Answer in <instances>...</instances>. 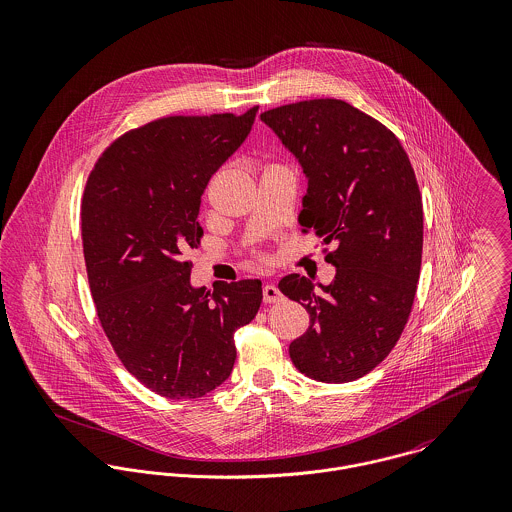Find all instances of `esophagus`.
Wrapping results in <instances>:
<instances>
[{"label": "esophagus", "mask_w": 512, "mask_h": 512, "mask_svg": "<svg viewBox=\"0 0 512 512\" xmlns=\"http://www.w3.org/2000/svg\"><path fill=\"white\" fill-rule=\"evenodd\" d=\"M262 295H264V301L266 303H278V301H282V292L276 288V286H272V284H266L264 288H262Z\"/></svg>", "instance_id": "1"}]
</instances>
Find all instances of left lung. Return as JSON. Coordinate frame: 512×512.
<instances>
[{"label": "left lung", "mask_w": 512, "mask_h": 512, "mask_svg": "<svg viewBox=\"0 0 512 512\" xmlns=\"http://www.w3.org/2000/svg\"><path fill=\"white\" fill-rule=\"evenodd\" d=\"M260 120L307 177L303 232L335 242L325 256L337 268L329 286L299 274L278 284L309 313L290 357L313 380H357L394 349L418 288L424 211L412 163L386 126L345 100H303Z\"/></svg>", "instance_id": "1"}]
</instances>
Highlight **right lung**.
Returning <instances> with one entry per match:
<instances>
[{"label":"right lung","instance_id":"obj_1","mask_svg":"<svg viewBox=\"0 0 512 512\" xmlns=\"http://www.w3.org/2000/svg\"><path fill=\"white\" fill-rule=\"evenodd\" d=\"M248 112L169 116L130 130L98 157L82 207V248L100 325L118 359L171 400L201 398L236 361L234 331L262 303V282L193 288L201 195L242 146Z\"/></svg>","mask_w":512,"mask_h":512}]
</instances>
